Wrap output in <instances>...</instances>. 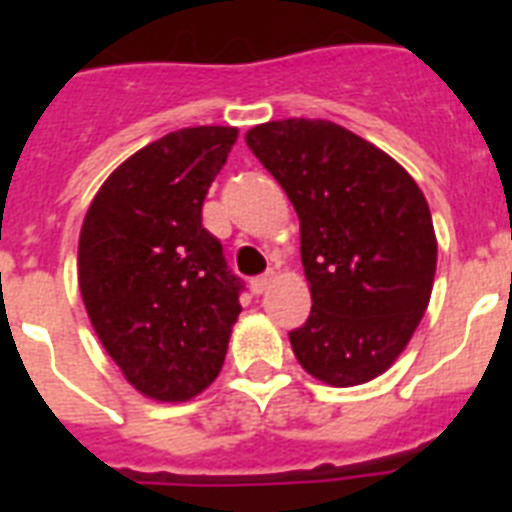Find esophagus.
Returning <instances> with one entry per match:
<instances>
[{
    "label": "esophagus",
    "instance_id": "1",
    "mask_svg": "<svg viewBox=\"0 0 512 512\" xmlns=\"http://www.w3.org/2000/svg\"><path fill=\"white\" fill-rule=\"evenodd\" d=\"M271 281H273V273H263V276H255V279H252V292H255V295H263L265 289L271 287Z\"/></svg>",
    "mask_w": 512,
    "mask_h": 512
}]
</instances>
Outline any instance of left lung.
<instances>
[{"label":"left lung","mask_w":512,"mask_h":512,"mask_svg":"<svg viewBox=\"0 0 512 512\" xmlns=\"http://www.w3.org/2000/svg\"><path fill=\"white\" fill-rule=\"evenodd\" d=\"M247 146L300 217L311 316L289 332L303 369L350 388L382 374L412 340L436 276V233L412 175L324 119L252 127Z\"/></svg>","instance_id":"8db88e82"}]
</instances>
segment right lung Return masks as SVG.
Returning a JSON list of instances; mask_svg holds the SVG:
<instances>
[{"label": "right lung", "mask_w": 512, "mask_h": 512, "mask_svg": "<svg viewBox=\"0 0 512 512\" xmlns=\"http://www.w3.org/2000/svg\"><path fill=\"white\" fill-rule=\"evenodd\" d=\"M239 132L188 127L140 148L100 185L79 236V289L124 377L188 401L223 369L244 281L201 207Z\"/></svg>", "instance_id": "right-lung-1"}]
</instances>
